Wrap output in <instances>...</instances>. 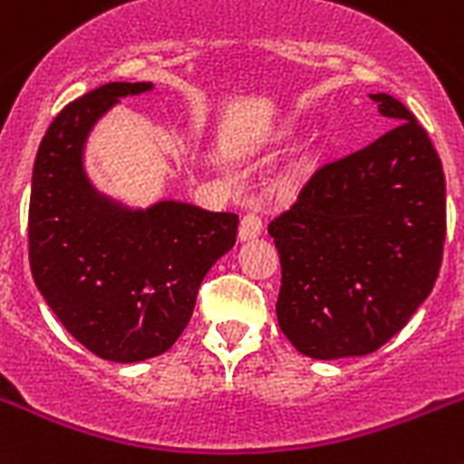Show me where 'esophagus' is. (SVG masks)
Wrapping results in <instances>:
<instances>
[{
    "instance_id": "esophagus-1",
    "label": "esophagus",
    "mask_w": 464,
    "mask_h": 464,
    "mask_svg": "<svg viewBox=\"0 0 464 464\" xmlns=\"http://www.w3.org/2000/svg\"><path fill=\"white\" fill-rule=\"evenodd\" d=\"M262 226H265V221H262V217H259L257 212H247L243 219H240V240L257 238L259 233H262Z\"/></svg>"
}]
</instances>
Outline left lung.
<instances>
[{
	"instance_id": "obj_1",
	"label": "left lung",
	"mask_w": 464,
	"mask_h": 464,
	"mask_svg": "<svg viewBox=\"0 0 464 464\" xmlns=\"http://www.w3.org/2000/svg\"><path fill=\"white\" fill-rule=\"evenodd\" d=\"M393 126L322 161L269 221L281 259L278 326L303 355H367L431 293L446 240V179L415 114L369 95Z\"/></svg>"
}]
</instances>
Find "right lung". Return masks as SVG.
I'll list each match as a JSON object with an SVG mask.
<instances>
[{
  "label": "right lung",
  "instance_id": "right-lung-1",
  "mask_svg": "<svg viewBox=\"0 0 464 464\" xmlns=\"http://www.w3.org/2000/svg\"><path fill=\"white\" fill-rule=\"evenodd\" d=\"M152 82H107L49 123L28 207V259L49 310L90 353L140 362L167 353L193 314L199 284L236 245L238 214L160 202L128 212L92 190L82 142L92 123Z\"/></svg>",
  "mask_w": 464,
  "mask_h": 464
}]
</instances>
